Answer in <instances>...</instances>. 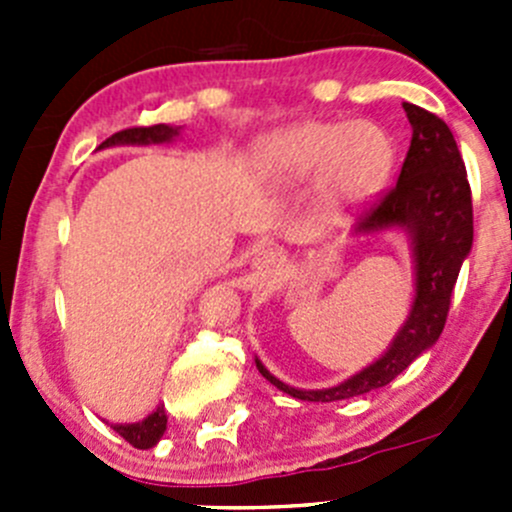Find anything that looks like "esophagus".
<instances>
[{"label":"esophagus","instance_id":"34e87169","mask_svg":"<svg viewBox=\"0 0 512 512\" xmlns=\"http://www.w3.org/2000/svg\"><path fill=\"white\" fill-rule=\"evenodd\" d=\"M285 267V255L277 250H260L252 257V270L260 277H272Z\"/></svg>","mask_w":512,"mask_h":512}]
</instances>
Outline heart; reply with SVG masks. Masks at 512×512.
Wrapping results in <instances>:
<instances>
[{
	"label": "heart",
	"instance_id": "obj_1",
	"mask_svg": "<svg viewBox=\"0 0 512 512\" xmlns=\"http://www.w3.org/2000/svg\"><path fill=\"white\" fill-rule=\"evenodd\" d=\"M396 148L371 121H299L260 143L257 183L272 200H297L317 183L327 218H347L389 185Z\"/></svg>",
	"mask_w": 512,
	"mask_h": 512
}]
</instances>
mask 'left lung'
Listing matches in <instances>:
<instances>
[{
    "mask_svg": "<svg viewBox=\"0 0 512 512\" xmlns=\"http://www.w3.org/2000/svg\"><path fill=\"white\" fill-rule=\"evenodd\" d=\"M404 111L414 136L399 183L354 227L352 237L371 240L391 230L409 237L414 262L409 314L379 359L327 389L289 386L255 356L260 374L292 399L329 404L381 389L428 352L443 332L458 272L473 247L471 188L451 128L414 103H404Z\"/></svg>",
    "mask_w": 512,
    "mask_h": 512,
    "instance_id": "left-lung-1",
    "label": "left lung"
}]
</instances>
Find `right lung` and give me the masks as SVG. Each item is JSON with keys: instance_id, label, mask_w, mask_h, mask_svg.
<instances>
[{"instance_id": "right-lung-1", "label": "right lung", "mask_w": 512, "mask_h": 512, "mask_svg": "<svg viewBox=\"0 0 512 512\" xmlns=\"http://www.w3.org/2000/svg\"><path fill=\"white\" fill-rule=\"evenodd\" d=\"M180 131L183 126H168V123H158V126L151 128H128V131L113 133L108 141H103L98 146L101 148H113V146H163V143H173L175 138H180ZM118 436L126 438L131 446L136 448H153L163 438L165 426H168V414H165L163 404L156 406V411H151L143 421L136 423H113L106 421Z\"/></svg>"}]
</instances>
